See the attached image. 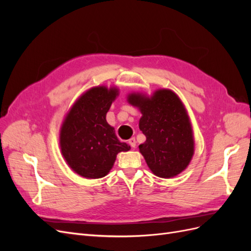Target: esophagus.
Returning <instances> with one entry per match:
<instances>
[{"mask_svg":"<svg viewBox=\"0 0 251 251\" xmlns=\"http://www.w3.org/2000/svg\"><path fill=\"white\" fill-rule=\"evenodd\" d=\"M127 143L130 144L131 148H133V149L136 147V140H135V138H131V139H128Z\"/></svg>","mask_w":251,"mask_h":251,"instance_id":"34e87169","label":"esophagus"}]
</instances>
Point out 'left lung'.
Returning <instances> with one entry per match:
<instances>
[{"label":"left lung","mask_w":251,"mask_h":251,"mask_svg":"<svg viewBox=\"0 0 251 251\" xmlns=\"http://www.w3.org/2000/svg\"><path fill=\"white\" fill-rule=\"evenodd\" d=\"M127 101L142 114L139 128L147 140L139 151L151 173L172 178L183 172L193 158L195 142L191 120L178 95L160 89L151 97L131 93Z\"/></svg>","instance_id":"8db88e82"}]
</instances>
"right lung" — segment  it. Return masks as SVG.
I'll use <instances>...</instances> for the list:
<instances>
[{"mask_svg": "<svg viewBox=\"0 0 251 251\" xmlns=\"http://www.w3.org/2000/svg\"><path fill=\"white\" fill-rule=\"evenodd\" d=\"M118 89L94 87L83 93L67 113L60 127L59 147L71 170L87 179L107 176L116 156L131 147L120 142L105 116Z\"/></svg>", "mask_w": 251, "mask_h": 251, "instance_id": "right-lung-1", "label": "right lung"}]
</instances>
